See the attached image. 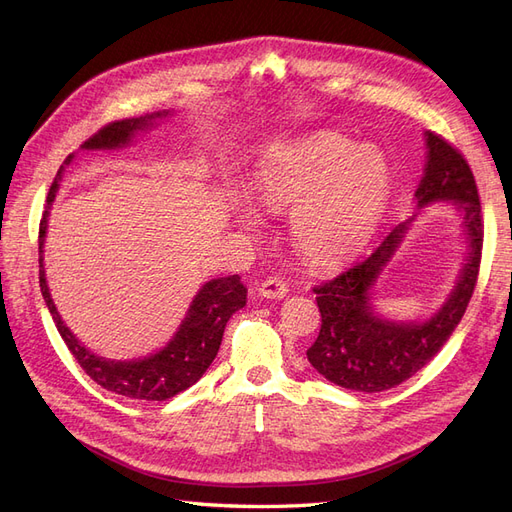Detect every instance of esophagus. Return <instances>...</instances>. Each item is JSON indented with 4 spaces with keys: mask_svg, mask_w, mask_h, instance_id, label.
Segmentation results:
<instances>
[{
    "mask_svg": "<svg viewBox=\"0 0 512 512\" xmlns=\"http://www.w3.org/2000/svg\"><path fill=\"white\" fill-rule=\"evenodd\" d=\"M286 292H288V284L284 280H280V277H269V280L258 284V294H260V297L284 299Z\"/></svg>",
    "mask_w": 512,
    "mask_h": 512,
    "instance_id": "esophagus-1",
    "label": "esophagus"
}]
</instances>
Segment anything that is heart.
<instances>
[{"mask_svg": "<svg viewBox=\"0 0 512 512\" xmlns=\"http://www.w3.org/2000/svg\"><path fill=\"white\" fill-rule=\"evenodd\" d=\"M256 198L273 213H290L294 250L316 267L352 258L374 232L391 192V168L376 147L318 132L269 149L252 179ZM237 218L258 228V213L241 200Z\"/></svg>", "mask_w": 512, "mask_h": 512, "instance_id": "obj_1", "label": "heart"}]
</instances>
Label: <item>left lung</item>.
Returning a JSON list of instances; mask_svg holds the SVG:
<instances>
[{
    "label": "left lung",
    "instance_id": "1",
    "mask_svg": "<svg viewBox=\"0 0 512 512\" xmlns=\"http://www.w3.org/2000/svg\"><path fill=\"white\" fill-rule=\"evenodd\" d=\"M427 164L416 190L418 207L453 200L463 213L470 254L461 277L436 316L427 322L382 320L369 305V290L404 239L408 224L395 226L380 245L333 280L314 286L320 333L307 361L342 389L380 393L412 378L453 335L476 288L483 254V215L472 168L463 153L436 132H427Z\"/></svg>",
    "mask_w": 512,
    "mask_h": 512
}]
</instances>
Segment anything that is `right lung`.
I'll list each match as a JSON object with an SVG mask.
<instances>
[{
    "mask_svg": "<svg viewBox=\"0 0 512 512\" xmlns=\"http://www.w3.org/2000/svg\"><path fill=\"white\" fill-rule=\"evenodd\" d=\"M168 113H151L143 117L121 119L106 123L96 134H91L87 141L81 145L83 149H117L130 143V138L138 132L153 126V121L166 117ZM72 156L64 160L70 164ZM64 164L59 166L57 177L51 185L49 196H46V211L40 220L38 232V262H40V290L46 301V307L53 316L55 327L64 339L68 350L79 363L85 374L98 382L102 389L113 391L123 397L132 399H147V401H166L170 397L179 395L181 391L190 389L194 382L203 378L207 367L213 363L215 354L220 350L222 335L226 329V322L230 316L239 312L247 299V288L243 286L239 275L218 277V280L207 282L198 290L194 297L188 314H185L179 331L175 337L156 354L145 356L138 361H106L102 356L89 352L79 339L72 335V331L61 320L57 307L51 299L49 286H46L44 267H42V245L46 237V218H49V209L55 200L61 173H64Z\"/></svg>",
    "mask_w": 512,
    "mask_h": 512,
    "instance_id": "1",
    "label": "right lung"
}]
</instances>
